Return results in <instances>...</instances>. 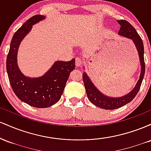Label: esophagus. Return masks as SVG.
<instances>
[{
    "label": "esophagus",
    "instance_id": "obj_1",
    "mask_svg": "<svg viewBox=\"0 0 151 151\" xmlns=\"http://www.w3.org/2000/svg\"><path fill=\"white\" fill-rule=\"evenodd\" d=\"M81 64H82V60L80 58H76V66L77 67H81Z\"/></svg>",
    "mask_w": 151,
    "mask_h": 151
}]
</instances>
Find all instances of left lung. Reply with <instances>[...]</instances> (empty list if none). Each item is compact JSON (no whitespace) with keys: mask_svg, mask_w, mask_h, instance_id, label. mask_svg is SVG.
<instances>
[{"mask_svg":"<svg viewBox=\"0 0 151 151\" xmlns=\"http://www.w3.org/2000/svg\"><path fill=\"white\" fill-rule=\"evenodd\" d=\"M117 22L121 25L118 32L119 35L129 38L134 43L139 56L141 70L139 79L137 81L135 87L129 93L120 97H111L104 94L95 86L87 74L86 72L83 73V81H84L87 97L89 101L96 106L106 110L119 109L132 101L139 91L145 74L144 47H143V40L134 27L129 22L124 20H117Z\"/></svg>","mask_w":151,"mask_h":151,"instance_id":"left-lung-1","label":"left lung"}]
</instances>
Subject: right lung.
<instances>
[{
  "instance_id": "1",
  "label": "right lung",
  "mask_w": 151,
  "mask_h": 151,
  "mask_svg": "<svg viewBox=\"0 0 151 151\" xmlns=\"http://www.w3.org/2000/svg\"><path fill=\"white\" fill-rule=\"evenodd\" d=\"M45 19L37 15L27 20L12 38L6 60V70L12 89L18 98L31 106L47 108L61 98L70 74L75 68V59L68 62L56 61L44 75L30 78L22 73L18 65V51L20 42L32 25Z\"/></svg>"
}]
</instances>
